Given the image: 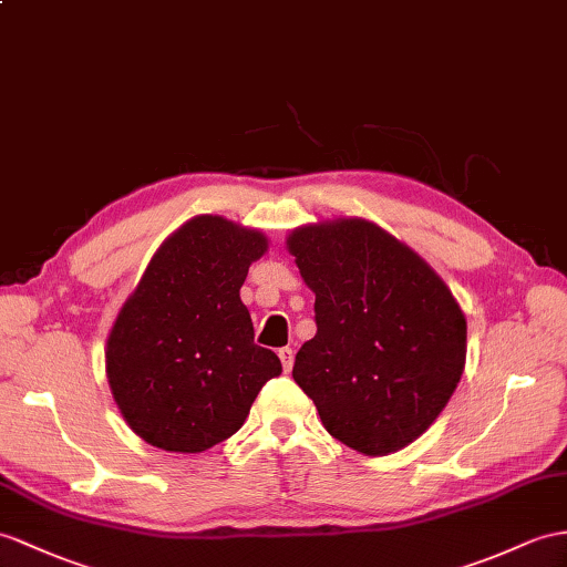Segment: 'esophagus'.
Returning a JSON list of instances; mask_svg holds the SVG:
<instances>
[{
  "label": "esophagus",
  "instance_id": "1",
  "mask_svg": "<svg viewBox=\"0 0 567 567\" xmlns=\"http://www.w3.org/2000/svg\"><path fill=\"white\" fill-rule=\"evenodd\" d=\"M279 358H281V363H284V370L286 372H291V368H293V349H279Z\"/></svg>",
  "mask_w": 567,
  "mask_h": 567
}]
</instances>
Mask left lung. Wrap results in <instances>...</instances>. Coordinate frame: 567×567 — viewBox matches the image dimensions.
I'll return each instance as SVG.
<instances>
[{
	"instance_id": "8db88e82",
	"label": "left lung",
	"mask_w": 567,
	"mask_h": 567,
	"mask_svg": "<svg viewBox=\"0 0 567 567\" xmlns=\"http://www.w3.org/2000/svg\"><path fill=\"white\" fill-rule=\"evenodd\" d=\"M315 293L317 334L293 380L331 437L368 457L435 423L466 363V317L427 261L372 220L339 216L286 238Z\"/></svg>"
}]
</instances>
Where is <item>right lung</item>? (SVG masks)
I'll return each instance as SVG.
<instances>
[{
	"mask_svg": "<svg viewBox=\"0 0 567 567\" xmlns=\"http://www.w3.org/2000/svg\"><path fill=\"white\" fill-rule=\"evenodd\" d=\"M269 250L261 230L224 216L189 218L161 243L120 308L105 375L132 431L165 452L197 454L238 433L279 355L255 343L240 300Z\"/></svg>",
	"mask_w": 567,
	"mask_h": 567,
	"instance_id": "1",
	"label": "right lung"
}]
</instances>
